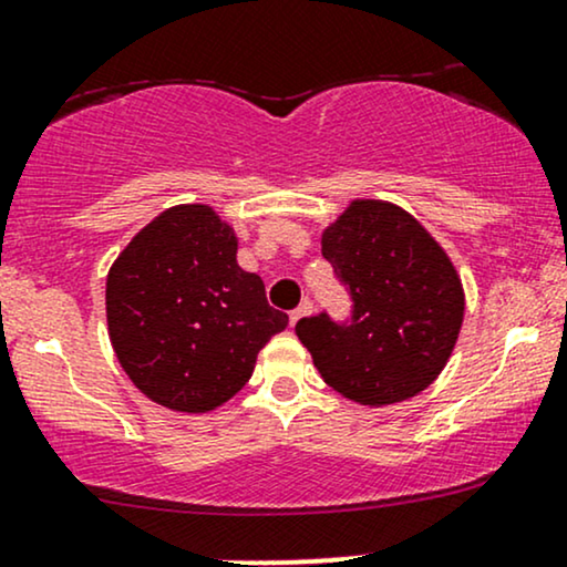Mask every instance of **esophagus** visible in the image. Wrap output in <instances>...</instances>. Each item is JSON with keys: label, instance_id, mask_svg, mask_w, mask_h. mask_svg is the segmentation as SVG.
<instances>
[{"label": "esophagus", "instance_id": "1", "mask_svg": "<svg viewBox=\"0 0 567 567\" xmlns=\"http://www.w3.org/2000/svg\"><path fill=\"white\" fill-rule=\"evenodd\" d=\"M311 309H313V303H311V301H303L301 306H298L296 311H290V324H298V319L309 317Z\"/></svg>", "mask_w": 567, "mask_h": 567}]
</instances>
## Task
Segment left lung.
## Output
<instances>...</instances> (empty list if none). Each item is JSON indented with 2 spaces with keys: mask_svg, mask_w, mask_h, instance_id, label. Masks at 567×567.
<instances>
[{
  "mask_svg": "<svg viewBox=\"0 0 567 567\" xmlns=\"http://www.w3.org/2000/svg\"><path fill=\"white\" fill-rule=\"evenodd\" d=\"M322 256L353 301L346 322L322 311L296 324L324 383L364 406L425 391L452 357L465 317L446 250L404 208L353 200L324 229Z\"/></svg>",
  "mask_w": 567,
  "mask_h": 567,
  "instance_id": "obj_1",
  "label": "left lung"
}]
</instances>
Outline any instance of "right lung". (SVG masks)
<instances>
[{
  "instance_id": "obj_1",
  "label": "right lung",
  "mask_w": 567,
  "mask_h": 567,
  "mask_svg": "<svg viewBox=\"0 0 567 567\" xmlns=\"http://www.w3.org/2000/svg\"><path fill=\"white\" fill-rule=\"evenodd\" d=\"M107 332L128 380L155 404L200 414L254 374L288 327L261 277L237 264V237L210 206H174L136 231L107 271Z\"/></svg>"
}]
</instances>
